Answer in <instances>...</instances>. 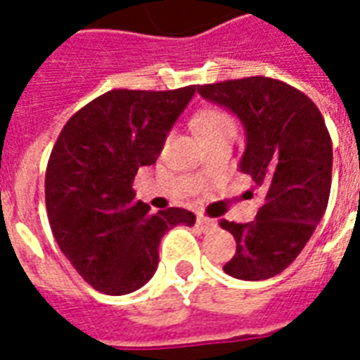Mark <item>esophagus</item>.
Segmentation results:
<instances>
[{"mask_svg":"<svg viewBox=\"0 0 360 360\" xmlns=\"http://www.w3.org/2000/svg\"><path fill=\"white\" fill-rule=\"evenodd\" d=\"M196 224L202 231H211V230H214V228H217V222H214V220H211V219H205V217H198Z\"/></svg>","mask_w":360,"mask_h":360,"instance_id":"obj_1","label":"esophagus"}]
</instances>
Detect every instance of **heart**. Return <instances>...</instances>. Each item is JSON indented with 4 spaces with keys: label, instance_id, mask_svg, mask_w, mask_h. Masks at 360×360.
<instances>
[{
    "label": "heart",
    "instance_id": "1",
    "mask_svg": "<svg viewBox=\"0 0 360 360\" xmlns=\"http://www.w3.org/2000/svg\"><path fill=\"white\" fill-rule=\"evenodd\" d=\"M192 127L196 130V134L202 138L203 143L222 138V136H233L237 129L236 120L226 110L220 108L200 110L192 117Z\"/></svg>",
    "mask_w": 360,
    "mask_h": 360
}]
</instances>
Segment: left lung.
I'll return each mask as SVG.
<instances>
[{"label":"left lung","instance_id":"left-lung-1","mask_svg":"<svg viewBox=\"0 0 360 360\" xmlns=\"http://www.w3.org/2000/svg\"><path fill=\"white\" fill-rule=\"evenodd\" d=\"M198 93L240 120L246 149L239 169L263 194L252 222L220 220L237 243L224 273L276 276L301 254L329 203L333 143L323 115L304 93L267 76L198 86Z\"/></svg>","mask_w":360,"mask_h":360}]
</instances>
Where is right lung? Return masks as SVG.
Listing matches in <instances>:
<instances>
[{"label":"right lung","mask_w":360,"mask_h":360,"mask_svg":"<svg viewBox=\"0 0 360 360\" xmlns=\"http://www.w3.org/2000/svg\"><path fill=\"white\" fill-rule=\"evenodd\" d=\"M194 93L196 86L104 93L67 121L53 146L44 179L50 228L70 265L101 293L140 290L157 271L164 233L196 222L181 207L149 213L132 188Z\"/></svg>","instance_id":"1"}]
</instances>
